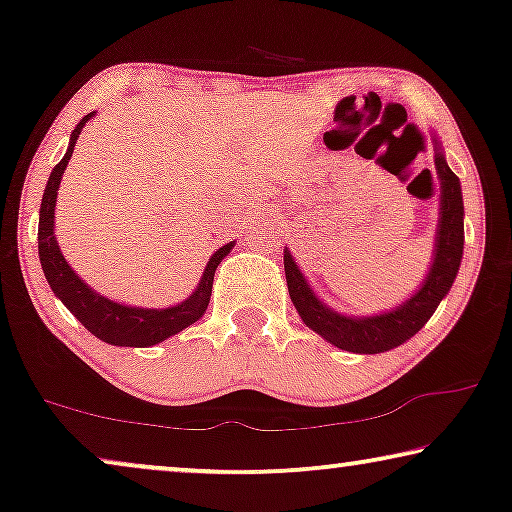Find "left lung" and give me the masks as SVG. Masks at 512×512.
<instances>
[{
    "instance_id": "left-lung-1",
    "label": "left lung",
    "mask_w": 512,
    "mask_h": 512,
    "mask_svg": "<svg viewBox=\"0 0 512 512\" xmlns=\"http://www.w3.org/2000/svg\"><path fill=\"white\" fill-rule=\"evenodd\" d=\"M436 170L440 177V221L436 237V258L426 275L422 289L396 310L380 317L352 319L333 312L314 296L310 284L300 275L289 251H284V270L289 296L296 305L300 319L312 331L326 338L331 345L356 354H380L410 340L431 314L440 300L450 291L459 272L461 254H464V200H461L459 177L447 167L443 153H436Z\"/></svg>"
}]
</instances>
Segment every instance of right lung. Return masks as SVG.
I'll return each mask as SVG.
<instances>
[{
  "label": "right lung",
  "instance_id": "add662e5",
  "mask_svg": "<svg viewBox=\"0 0 512 512\" xmlns=\"http://www.w3.org/2000/svg\"><path fill=\"white\" fill-rule=\"evenodd\" d=\"M88 116L81 118L76 125L72 137H69V149L58 165L53 167L51 177H48L44 198H41L39 209V258L44 275L51 284L55 296H58L69 312L88 328L95 338H100L109 345L118 347H151L156 342H163L170 335L184 331L191 324H195L202 314H205L209 305V296H212L214 272L223 261V256L233 249V242L221 247L216 254L209 258L205 272L198 289L188 300L181 305L167 307V310H144V307H128L118 305L114 300L100 296L90 286L79 279V275L72 270V265L65 261L62 251L55 242L53 235V214H55V198H58V188L62 172L74 153V144L81 135V128L88 123Z\"/></svg>",
  "mask_w": 512,
  "mask_h": 512
}]
</instances>
